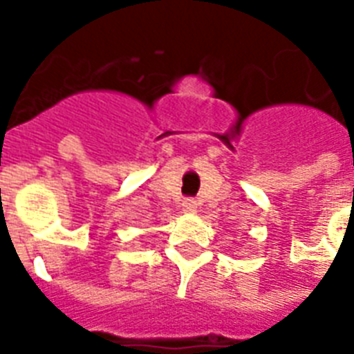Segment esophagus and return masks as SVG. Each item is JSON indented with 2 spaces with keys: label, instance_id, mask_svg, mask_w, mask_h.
Segmentation results:
<instances>
[{
  "label": "esophagus",
  "instance_id": "1",
  "mask_svg": "<svg viewBox=\"0 0 354 354\" xmlns=\"http://www.w3.org/2000/svg\"><path fill=\"white\" fill-rule=\"evenodd\" d=\"M182 209L185 211V213H194V211H196V202H194L193 198H185L182 202Z\"/></svg>",
  "mask_w": 354,
  "mask_h": 354
}]
</instances>
